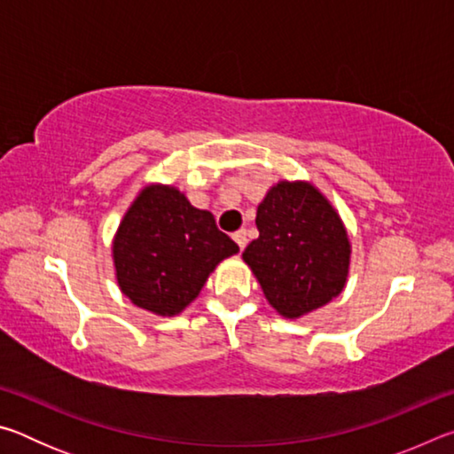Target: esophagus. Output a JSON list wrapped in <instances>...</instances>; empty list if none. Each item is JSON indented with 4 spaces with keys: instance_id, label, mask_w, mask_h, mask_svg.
<instances>
[{
    "instance_id": "34e87169",
    "label": "esophagus",
    "mask_w": 454,
    "mask_h": 454,
    "mask_svg": "<svg viewBox=\"0 0 454 454\" xmlns=\"http://www.w3.org/2000/svg\"><path fill=\"white\" fill-rule=\"evenodd\" d=\"M232 238H234V242L240 246V250L246 248V242H248V238H246V230H238V232L232 234Z\"/></svg>"
}]
</instances>
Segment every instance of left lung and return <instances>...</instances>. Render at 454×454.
Returning a JSON list of instances; mask_svg holds the SVG:
<instances>
[{
	"mask_svg": "<svg viewBox=\"0 0 454 454\" xmlns=\"http://www.w3.org/2000/svg\"><path fill=\"white\" fill-rule=\"evenodd\" d=\"M256 226L260 236L242 258L280 317L298 320L340 296L352 244L340 214L312 182H276L258 206Z\"/></svg>",
	"mask_w": 454,
	"mask_h": 454,
	"instance_id": "left-lung-1",
	"label": "left lung"
}]
</instances>
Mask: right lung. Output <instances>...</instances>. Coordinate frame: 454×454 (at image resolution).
<instances>
[{
  "label": "right lung",
  "mask_w": 454,
  "mask_h": 454,
  "mask_svg": "<svg viewBox=\"0 0 454 454\" xmlns=\"http://www.w3.org/2000/svg\"><path fill=\"white\" fill-rule=\"evenodd\" d=\"M238 250L212 212L194 208L184 192L158 182L137 192L112 240L121 294L168 318L186 310L216 266Z\"/></svg>",
  "instance_id": "add662e5"
}]
</instances>
